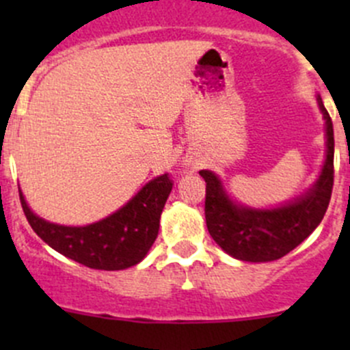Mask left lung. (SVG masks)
I'll return each instance as SVG.
<instances>
[{
	"mask_svg": "<svg viewBox=\"0 0 350 350\" xmlns=\"http://www.w3.org/2000/svg\"><path fill=\"white\" fill-rule=\"evenodd\" d=\"M317 101L325 118L327 157L317 183L303 196L269 210L242 206L228 198L215 172L200 171L206 183L204 218L208 232L228 256L247 262L281 259L322 221L334 188V125L322 98L317 96Z\"/></svg>",
	"mask_w": 350,
	"mask_h": 350,
	"instance_id": "left-lung-1",
	"label": "left lung"
}]
</instances>
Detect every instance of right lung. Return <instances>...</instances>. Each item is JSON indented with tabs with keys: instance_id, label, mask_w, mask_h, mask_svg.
I'll return each mask as SVG.
<instances>
[{
	"instance_id": "obj_1",
	"label": "right lung",
	"mask_w": 350,
	"mask_h": 350,
	"mask_svg": "<svg viewBox=\"0 0 350 350\" xmlns=\"http://www.w3.org/2000/svg\"><path fill=\"white\" fill-rule=\"evenodd\" d=\"M172 189L167 174L147 183L125 206L86 227H66L37 217L20 191L23 213L35 234L62 256L91 269L120 271L139 264L159 234L162 208Z\"/></svg>"
}]
</instances>
